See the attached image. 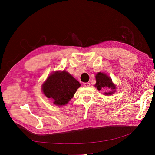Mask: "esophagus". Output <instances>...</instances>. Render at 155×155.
<instances>
[{
  "mask_svg": "<svg viewBox=\"0 0 155 155\" xmlns=\"http://www.w3.org/2000/svg\"><path fill=\"white\" fill-rule=\"evenodd\" d=\"M91 85V84L90 83H84V86L85 87H89Z\"/></svg>",
  "mask_w": 155,
  "mask_h": 155,
  "instance_id": "esophagus-1",
  "label": "esophagus"
}]
</instances>
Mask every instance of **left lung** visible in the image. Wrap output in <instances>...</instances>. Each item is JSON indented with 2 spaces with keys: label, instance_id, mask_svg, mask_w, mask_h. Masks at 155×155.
<instances>
[{
  "label": "left lung",
  "instance_id": "left-lung-1",
  "mask_svg": "<svg viewBox=\"0 0 155 155\" xmlns=\"http://www.w3.org/2000/svg\"><path fill=\"white\" fill-rule=\"evenodd\" d=\"M95 78H96V84H95V87H97V89L99 91L101 90H105V89L107 88H110L112 90H114L116 88L115 85H114L112 82V79L107 76L106 74L105 73H98L95 76ZM114 93V91H110L109 92H105L104 94L106 95H111Z\"/></svg>",
  "mask_w": 155,
  "mask_h": 155
}]
</instances>
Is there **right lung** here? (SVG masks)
<instances>
[{
    "label": "right lung",
    "instance_id": "1",
    "mask_svg": "<svg viewBox=\"0 0 155 155\" xmlns=\"http://www.w3.org/2000/svg\"><path fill=\"white\" fill-rule=\"evenodd\" d=\"M80 84L67 71H56L47 78L43 85V91L54 100L57 105H65L73 97Z\"/></svg>",
    "mask_w": 155,
    "mask_h": 155
}]
</instances>
